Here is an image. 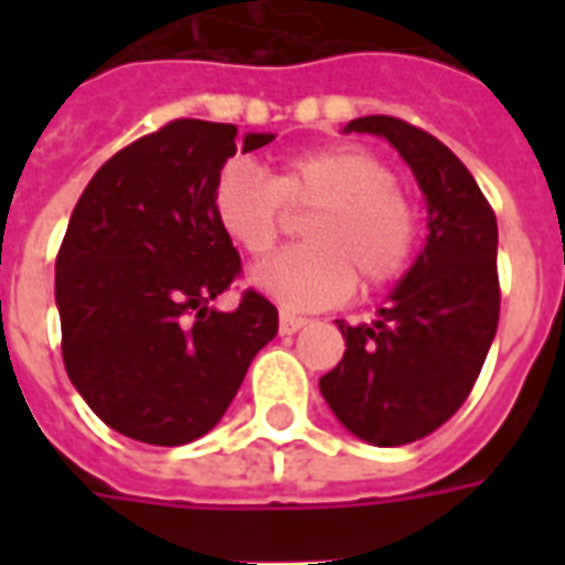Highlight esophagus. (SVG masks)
Instances as JSON below:
<instances>
[{"label": "esophagus", "instance_id": "1", "mask_svg": "<svg viewBox=\"0 0 565 565\" xmlns=\"http://www.w3.org/2000/svg\"><path fill=\"white\" fill-rule=\"evenodd\" d=\"M306 323H308L306 318H299V315H290V311H281V320H278V330H281V335H294V332L302 330Z\"/></svg>", "mask_w": 565, "mask_h": 565}]
</instances>
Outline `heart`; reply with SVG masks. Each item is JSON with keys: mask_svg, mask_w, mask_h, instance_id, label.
<instances>
[{"mask_svg": "<svg viewBox=\"0 0 565 565\" xmlns=\"http://www.w3.org/2000/svg\"><path fill=\"white\" fill-rule=\"evenodd\" d=\"M290 209H315L306 247L250 271V287L284 311H320L363 287H387L412 266L420 221L412 196L379 153L360 145L294 153L275 178L247 160L223 166L211 186L214 223L238 250L269 254Z\"/></svg>", "mask_w": 565, "mask_h": 565, "instance_id": "heart-1", "label": "heart"}]
</instances>
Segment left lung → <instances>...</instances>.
I'll use <instances>...</instances> for the list:
<instances>
[{
  "mask_svg": "<svg viewBox=\"0 0 565 565\" xmlns=\"http://www.w3.org/2000/svg\"><path fill=\"white\" fill-rule=\"evenodd\" d=\"M399 150L426 199V245L379 320L348 327L320 393L344 429L379 448L436 433L472 393L499 323L497 214L472 172L436 136L399 117L351 120Z\"/></svg>",
  "mask_w": 565,
  "mask_h": 565,
  "instance_id": "left-lung-1",
  "label": "left lung"
}]
</instances>
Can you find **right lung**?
<instances>
[{"label": "right lung", "instance_id": "add662e5", "mask_svg": "<svg viewBox=\"0 0 565 565\" xmlns=\"http://www.w3.org/2000/svg\"><path fill=\"white\" fill-rule=\"evenodd\" d=\"M269 141L181 117L117 150L81 193L56 254L63 363L120 436L160 448L205 436L275 339L278 308L257 290L211 308L242 271L211 186L235 145Z\"/></svg>", "mask_w": 565, "mask_h": 565}]
</instances>
